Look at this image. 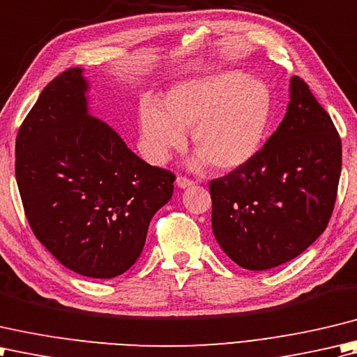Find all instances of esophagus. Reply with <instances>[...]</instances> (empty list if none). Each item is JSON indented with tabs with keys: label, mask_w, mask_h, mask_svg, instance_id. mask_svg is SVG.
Masks as SVG:
<instances>
[{
	"label": "esophagus",
	"mask_w": 357,
	"mask_h": 357,
	"mask_svg": "<svg viewBox=\"0 0 357 357\" xmlns=\"http://www.w3.org/2000/svg\"><path fill=\"white\" fill-rule=\"evenodd\" d=\"M176 183H177V186H178L180 189H186V188H191V186L195 185L192 180H189V178H186V177H177Z\"/></svg>",
	"instance_id": "obj_1"
}]
</instances>
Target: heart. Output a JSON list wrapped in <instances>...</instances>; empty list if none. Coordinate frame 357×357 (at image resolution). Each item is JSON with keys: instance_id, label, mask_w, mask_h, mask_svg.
Here are the masks:
<instances>
[{"instance_id": "b5f03b06", "label": "heart", "mask_w": 357, "mask_h": 357, "mask_svg": "<svg viewBox=\"0 0 357 357\" xmlns=\"http://www.w3.org/2000/svg\"><path fill=\"white\" fill-rule=\"evenodd\" d=\"M271 112L268 86L240 70L186 79L166 92L163 107L151 100L138 107L144 155L163 163L191 129L194 169L211 163L217 171H236L257 155Z\"/></svg>"}]
</instances>
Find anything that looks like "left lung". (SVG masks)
<instances>
[{"label":"left lung","instance_id":"obj_1","mask_svg":"<svg viewBox=\"0 0 357 357\" xmlns=\"http://www.w3.org/2000/svg\"><path fill=\"white\" fill-rule=\"evenodd\" d=\"M340 168L342 144L330 115L293 77L278 130L250 163L209 183L220 248L250 271L299 256L328 225Z\"/></svg>","mask_w":357,"mask_h":357}]
</instances>
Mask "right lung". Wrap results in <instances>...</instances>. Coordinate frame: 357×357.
<instances>
[{
  "label": "right lung",
  "instance_id": "obj_1",
  "mask_svg": "<svg viewBox=\"0 0 357 357\" xmlns=\"http://www.w3.org/2000/svg\"><path fill=\"white\" fill-rule=\"evenodd\" d=\"M83 68L52 79L21 125L15 174L36 238L69 270L112 279L140 257L174 174L135 155L91 114Z\"/></svg>",
  "mask_w": 357,
  "mask_h": 357
}]
</instances>
